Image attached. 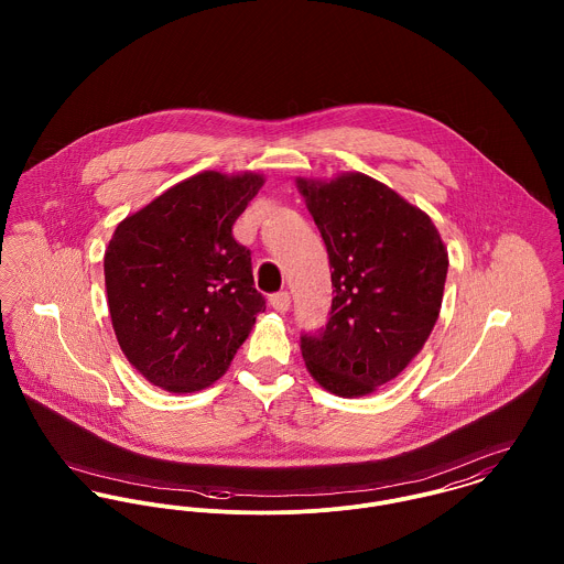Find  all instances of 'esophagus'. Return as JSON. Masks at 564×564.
Listing matches in <instances>:
<instances>
[{
    "label": "esophagus",
    "mask_w": 564,
    "mask_h": 564,
    "mask_svg": "<svg viewBox=\"0 0 564 564\" xmlns=\"http://www.w3.org/2000/svg\"><path fill=\"white\" fill-rule=\"evenodd\" d=\"M269 304H271L278 313H286V311H289V306H291V295H289V291L273 293V295L269 297Z\"/></svg>",
    "instance_id": "1"
}]
</instances>
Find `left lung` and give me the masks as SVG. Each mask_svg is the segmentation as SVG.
<instances>
[{
  "label": "left lung",
  "instance_id": "obj_1",
  "mask_svg": "<svg viewBox=\"0 0 564 564\" xmlns=\"http://www.w3.org/2000/svg\"><path fill=\"white\" fill-rule=\"evenodd\" d=\"M332 269L325 327L302 356L325 391L360 398L398 378L438 319L447 249L432 219L365 173L297 177Z\"/></svg>",
  "mask_w": 564,
  "mask_h": 564
}]
</instances>
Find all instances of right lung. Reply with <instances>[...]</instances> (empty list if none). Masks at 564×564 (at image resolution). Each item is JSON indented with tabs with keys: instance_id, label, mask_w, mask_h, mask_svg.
I'll return each instance as SVG.
<instances>
[{
	"instance_id": "obj_1",
	"label": "right lung",
	"mask_w": 564,
	"mask_h": 564,
	"mask_svg": "<svg viewBox=\"0 0 564 564\" xmlns=\"http://www.w3.org/2000/svg\"><path fill=\"white\" fill-rule=\"evenodd\" d=\"M262 175L197 173L126 217L104 253L110 319L132 367L169 393L219 380L264 297L232 235Z\"/></svg>"
}]
</instances>
